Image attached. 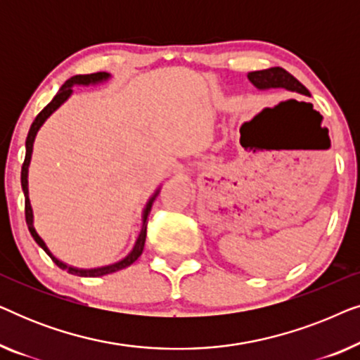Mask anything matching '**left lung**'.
I'll return each mask as SVG.
<instances>
[{"label":"left lung","instance_id":"1","mask_svg":"<svg viewBox=\"0 0 360 360\" xmlns=\"http://www.w3.org/2000/svg\"><path fill=\"white\" fill-rule=\"evenodd\" d=\"M249 82L257 88V90H272V88H283L287 91L298 93V95L308 96L309 91L295 78L292 73L280 67H272L267 70H259V72H250L248 73Z\"/></svg>","mask_w":360,"mask_h":360}]
</instances>
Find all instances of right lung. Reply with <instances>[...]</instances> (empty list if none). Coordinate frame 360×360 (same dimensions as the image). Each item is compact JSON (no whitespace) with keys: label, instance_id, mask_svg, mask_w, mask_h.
<instances>
[{"label":"right lung","instance_id":"add662e5","mask_svg":"<svg viewBox=\"0 0 360 360\" xmlns=\"http://www.w3.org/2000/svg\"><path fill=\"white\" fill-rule=\"evenodd\" d=\"M110 78H111V75L108 72H98V73H90V75H75V77H72L70 80H67L65 83H63L60 90L57 91V95L53 96V100L49 103V105L44 108L41 112H39L37 117L34 120V122L31 124V129H29L27 139H26V157H24V164H22V169H21V186H22L24 198H26V223H27L29 233H31L32 239L39 244V248H42L44 250H46L49 257H51L53 262L58 265V267H60L62 270H67L68 274L78 275V277H103V275L117 272V270L129 267L131 264H134L136 260L141 257L142 250H144V244H146L147 218H149V213L152 210V203H154V200L157 198V195H159V191L162 188V186H159V188H157L154 193L149 196V200H147L144 210H142L141 231H139V234H137L136 243H134V245H132V249L129 250V254H127L126 257H122L121 260H117V262L110 264V265H103V267L80 269V267H73V265L65 264L63 260H60L52 254V250L47 248L46 240H44L41 236H39L36 226H34V210H32L31 200H29V165H31L34 141H36V136H37L39 129H41L44 122L47 121V117L53 115V112H56L58 108H60L63 103H65L68 98L73 95V86H96V85H101V83H106L108 80H110Z\"/></svg>","mask_w":360,"mask_h":360}]
</instances>
